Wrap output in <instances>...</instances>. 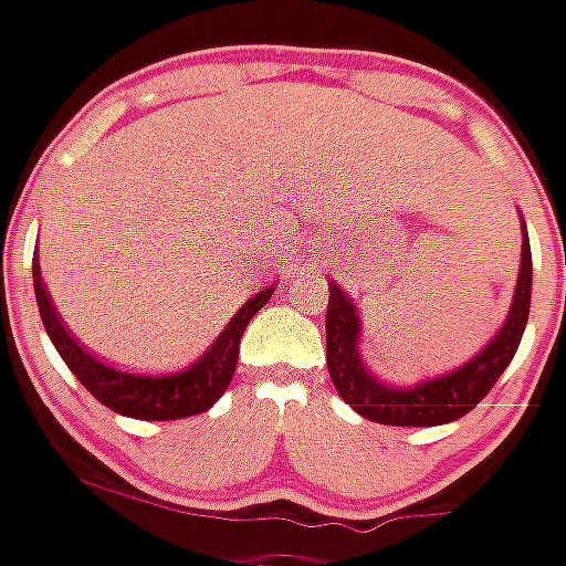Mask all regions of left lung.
I'll use <instances>...</instances> for the list:
<instances>
[{
    "instance_id": "obj_1",
    "label": "left lung",
    "mask_w": 566,
    "mask_h": 566,
    "mask_svg": "<svg viewBox=\"0 0 566 566\" xmlns=\"http://www.w3.org/2000/svg\"><path fill=\"white\" fill-rule=\"evenodd\" d=\"M531 310V247L523 224V256L521 276H517L515 301L510 317L499 336L490 339L479 356H473L465 367L454 373L438 375L432 380H421L416 386L384 384L367 369L358 356V323L356 306L339 290V284H328V315H325V361L339 397L356 410L358 416L378 424L391 427H436L460 419L468 410L476 408L495 380L504 375L515 358L517 345L528 323Z\"/></svg>"
}]
</instances>
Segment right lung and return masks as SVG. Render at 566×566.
Wrapping results in <instances>:
<instances>
[{
    "mask_svg": "<svg viewBox=\"0 0 566 566\" xmlns=\"http://www.w3.org/2000/svg\"><path fill=\"white\" fill-rule=\"evenodd\" d=\"M32 279H35V295L43 317L45 334L54 342L56 353L67 364L78 384L93 394L98 402L112 408L114 413L130 416V419L145 421H172L197 416L208 410L210 405L219 402L221 394L230 386L232 375L238 367V350H241V336L247 331L249 319L268 304L273 295V287H265L254 298L238 310V315L230 319L219 339L210 345V350L199 358L193 367L182 369L177 375H145L130 373L106 364L104 358L95 356L93 350L82 345L76 336L62 323L60 312L51 304V295L40 279L38 256L32 262Z\"/></svg>",
    "mask_w": 566,
    "mask_h": 566,
    "instance_id": "add662e5",
    "label": "right lung"
}]
</instances>
